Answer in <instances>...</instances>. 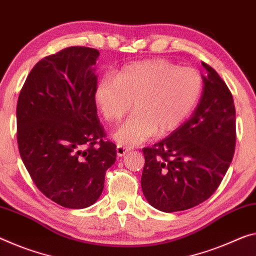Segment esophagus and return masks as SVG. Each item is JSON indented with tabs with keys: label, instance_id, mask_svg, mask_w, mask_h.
Instances as JSON below:
<instances>
[{
	"label": "esophagus",
	"instance_id": "34e87169",
	"mask_svg": "<svg viewBox=\"0 0 256 256\" xmlns=\"http://www.w3.org/2000/svg\"><path fill=\"white\" fill-rule=\"evenodd\" d=\"M116 152H117V156L122 157V156H124L126 152H128V149L126 147H124V146L118 144L116 147Z\"/></svg>",
	"mask_w": 256,
	"mask_h": 256
}]
</instances>
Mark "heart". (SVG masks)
I'll return each mask as SVG.
<instances>
[{"label":"heart","mask_w":256,"mask_h":256,"mask_svg":"<svg viewBox=\"0 0 256 256\" xmlns=\"http://www.w3.org/2000/svg\"><path fill=\"white\" fill-rule=\"evenodd\" d=\"M204 91V78L192 67H180L166 59H152L125 66L117 77L106 75L96 88L94 98L104 118L118 123V144L133 147L154 133L163 136L179 128L196 109Z\"/></svg>","instance_id":"1"}]
</instances>
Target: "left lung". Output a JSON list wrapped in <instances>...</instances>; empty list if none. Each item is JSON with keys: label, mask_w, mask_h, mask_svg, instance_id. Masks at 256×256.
<instances>
[{"label": "left lung", "mask_w": 256, "mask_h": 256, "mask_svg": "<svg viewBox=\"0 0 256 256\" xmlns=\"http://www.w3.org/2000/svg\"><path fill=\"white\" fill-rule=\"evenodd\" d=\"M208 72L204 91L190 118L168 138L144 148L141 188L154 208L166 213L189 210L212 196L232 160L236 110L220 75Z\"/></svg>", "instance_id": "obj_1"}]
</instances>
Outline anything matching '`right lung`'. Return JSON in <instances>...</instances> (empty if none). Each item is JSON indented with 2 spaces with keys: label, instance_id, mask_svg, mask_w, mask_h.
Returning <instances> with one entry per match:
<instances>
[{
  "label": "right lung",
  "instance_id": "add662e5",
  "mask_svg": "<svg viewBox=\"0 0 256 256\" xmlns=\"http://www.w3.org/2000/svg\"><path fill=\"white\" fill-rule=\"evenodd\" d=\"M96 48L70 46L35 64L19 93L20 157L38 189L66 208L98 200L116 144L96 104Z\"/></svg>",
  "mask_w": 256,
  "mask_h": 256
}]
</instances>
